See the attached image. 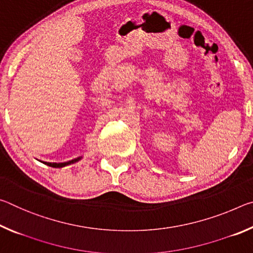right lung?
<instances>
[{
    "label": "right lung",
    "mask_w": 253,
    "mask_h": 253,
    "mask_svg": "<svg viewBox=\"0 0 253 253\" xmlns=\"http://www.w3.org/2000/svg\"><path fill=\"white\" fill-rule=\"evenodd\" d=\"M81 158L83 157H77V158H75V160H71V161H68V162H65V163H49V162H42L43 163V164H45V165H48V166H51V168H65V166H67V165H70V164H74V163H76V162H78V161H80Z\"/></svg>",
    "instance_id": "obj_1"
}]
</instances>
